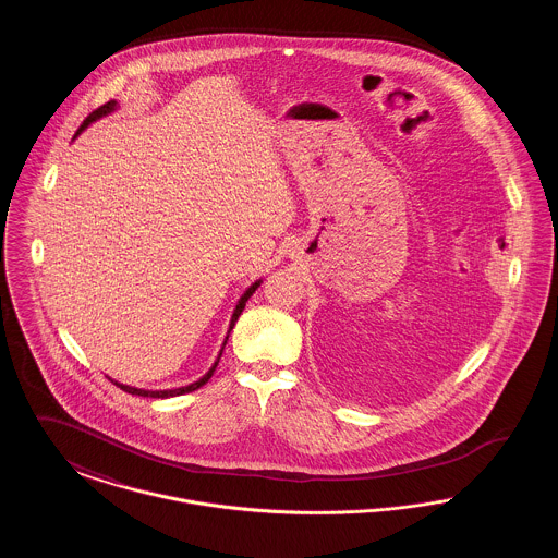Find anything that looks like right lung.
I'll use <instances>...</instances> for the list:
<instances>
[{"label": "right lung", "mask_w": 558, "mask_h": 558, "mask_svg": "<svg viewBox=\"0 0 558 558\" xmlns=\"http://www.w3.org/2000/svg\"><path fill=\"white\" fill-rule=\"evenodd\" d=\"M117 108V102L114 100H110L107 105H102L100 108H96L85 121H83V125H81L80 130L75 135H80L92 121H96V119H100V117H105L108 112H112ZM262 284V280H257L255 284H251L246 292L240 296L239 305H236V310H234V314H232V322H230V330L234 328V324L239 322V316L242 314V310H244V305H246V301L251 299V294L257 291V287ZM230 330H228V337H230ZM228 337H226V341H228ZM226 341H223V345H226ZM221 351H223V347H221ZM221 351H219V357H221ZM219 357H217V362H219ZM217 362L213 364L211 371L207 372L203 378H198L196 383H192V385H187V387H180V389H169V391H144V389H135V387H128V385H121V383H117V380H112L117 387H121L125 393H132V396H142V398H175V396H184V393H190V391H196V389H201L209 378L213 376V372L217 368Z\"/></svg>", "instance_id": "right-lung-1"}]
</instances>
